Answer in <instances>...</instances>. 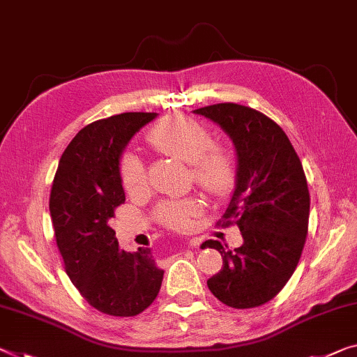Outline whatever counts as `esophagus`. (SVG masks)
I'll return each mask as SVG.
<instances>
[{"label":"esophagus","mask_w":357,"mask_h":357,"mask_svg":"<svg viewBox=\"0 0 357 357\" xmlns=\"http://www.w3.org/2000/svg\"><path fill=\"white\" fill-rule=\"evenodd\" d=\"M190 244H191V245H197L199 243H197V241H195V239H191V241H190Z\"/></svg>","instance_id":"34e87169"}]
</instances>
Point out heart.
I'll use <instances>...</instances> for the list:
<instances>
[{
  "instance_id": "heart-1",
  "label": "heart",
  "mask_w": 357,
  "mask_h": 357,
  "mask_svg": "<svg viewBox=\"0 0 357 357\" xmlns=\"http://www.w3.org/2000/svg\"><path fill=\"white\" fill-rule=\"evenodd\" d=\"M146 142L162 155L190 162L191 177L206 193L223 199L233 193L238 183V166L227 148L212 144V134L204 124L185 114H174L153 126ZM119 177L128 193L144 190L146 183L145 164L132 153L119 161ZM202 212L197 197L164 199L155 209V218L167 228L185 231L193 218Z\"/></svg>"
}]
</instances>
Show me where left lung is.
<instances>
[{
    "mask_svg": "<svg viewBox=\"0 0 357 357\" xmlns=\"http://www.w3.org/2000/svg\"><path fill=\"white\" fill-rule=\"evenodd\" d=\"M195 113L217 123L234 144L238 183L222 227L236 225L244 239L234 252L218 241L202 244L223 259L207 287L231 308H257L281 292L303 250L310 218L303 166L286 132L254 108L217 103Z\"/></svg>",
    "mask_w": 357,
    "mask_h": 357,
    "instance_id": "8db88e82",
    "label": "left lung"
}]
</instances>
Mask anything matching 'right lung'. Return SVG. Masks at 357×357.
<instances>
[{
  "label": "right lung",
  "mask_w": 357,
  "mask_h": 357,
  "mask_svg": "<svg viewBox=\"0 0 357 357\" xmlns=\"http://www.w3.org/2000/svg\"><path fill=\"white\" fill-rule=\"evenodd\" d=\"M156 116L121 113L87 124L65 148L52 182L49 211L65 271L87 303L109 316L140 314L161 289L164 271L151 249H119L108 225L126 201L123 150Z\"/></svg>",
  "instance_id": "add662e5"
}]
</instances>
